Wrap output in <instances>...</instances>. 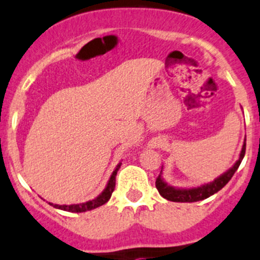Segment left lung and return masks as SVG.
<instances>
[{
    "instance_id": "8db88e82",
    "label": "left lung",
    "mask_w": 260,
    "mask_h": 260,
    "mask_svg": "<svg viewBox=\"0 0 260 260\" xmlns=\"http://www.w3.org/2000/svg\"><path fill=\"white\" fill-rule=\"evenodd\" d=\"M245 154V142L242 147V151H240L239 159L234 163L231 168L226 172H224L223 174H220L219 177H217L212 182L206 183V184L198 185V187H192V188H177L173 185L168 184L165 179L162 178V171L160 174L158 176L157 180H155V187H157L159 194L163 198L168 199L171 202H179V203H192V202H198L203 201V199L209 198L210 196L215 194L217 192H219L220 189L232 179V177L234 176L237 169L239 168L240 163H242L243 158ZM163 168V167H162Z\"/></svg>"
}]
</instances>
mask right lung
Wrapping results in <instances>:
<instances>
[{
  "instance_id": "right-lung-1",
  "label": "right lung",
  "mask_w": 260,
  "mask_h": 260,
  "mask_svg": "<svg viewBox=\"0 0 260 260\" xmlns=\"http://www.w3.org/2000/svg\"><path fill=\"white\" fill-rule=\"evenodd\" d=\"M121 165H122L121 162L117 165L116 169H114L113 173H112L111 177H109V180L107 185H106V188L103 189V192L98 197H95L94 199H92V201L84 202V203H80V204H70V206H66V204H63V206H59V204H53V203H50V204L52 207H54V208L66 210V212H71V213L87 212V210H92V209L98 208V207L103 206L105 203H107L109 198H111L112 193H113L114 187H116L117 172H118V169L121 168Z\"/></svg>"
}]
</instances>
